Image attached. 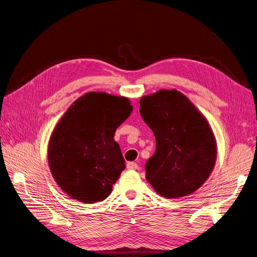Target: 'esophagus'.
Segmentation results:
<instances>
[{"label": "esophagus", "mask_w": 257, "mask_h": 257, "mask_svg": "<svg viewBox=\"0 0 257 257\" xmlns=\"http://www.w3.org/2000/svg\"><path fill=\"white\" fill-rule=\"evenodd\" d=\"M138 164L136 163V162H128L127 163V168L129 169V170H136V169H138Z\"/></svg>", "instance_id": "1"}]
</instances>
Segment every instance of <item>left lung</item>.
<instances>
[{"label":"left lung","mask_w":257,"mask_h":257,"mask_svg":"<svg viewBox=\"0 0 257 257\" xmlns=\"http://www.w3.org/2000/svg\"><path fill=\"white\" fill-rule=\"evenodd\" d=\"M140 113L157 142L156 153L145 165L147 181L168 199L196 192L210 177L217 158L207 119L175 89L142 97Z\"/></svg>","instance_id":"obj_1"}]
</instances>
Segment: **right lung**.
Here are the masks:
<instances>
[{"label": "right lung", "mask_w": 257, "mask_h": 257, "mask_svg": "<svg viewBox=\"0 0 257 257\" xmlns=\"http://www.w3.org/2000/svg\"><path fill=\"white\" fill-rule=\"evenodd\" d=\"M131 112L127 97L104 92L85 93L66 110L47 150L51 173L66 195L95 203L111 194L126 167L114 134Z\"/></svg>", "instance_id": "1"}]
</instances>
